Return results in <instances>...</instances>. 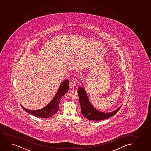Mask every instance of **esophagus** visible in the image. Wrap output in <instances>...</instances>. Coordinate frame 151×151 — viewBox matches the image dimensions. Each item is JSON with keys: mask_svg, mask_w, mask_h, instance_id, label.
Returning <instances> with one entry per match:
<instances>
[{"mask_svg": "<svg viewBox=\"0 0 151 151\" xmlns=\"http://www.w3.org/2000/svg\"><path fill=\"white\" fill-rule=\"evenodd\" d=\"M76 79L73 78L72 80L70 81V86H71V88H74L75 86H76Z\"/></svg>", "mask_w": 151, "mask_h": 151, "instance_id": "esophagus-1", "label": "esophagus"}]
</instances>
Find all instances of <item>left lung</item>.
I'll use <instances>...</instances> for the list:
<instances>
[{"mask_svg":"<svg viewBox=\"0 0 151 151\" xmlns=\"http://www.w3.org/2000/svg\"><path fill=\"white\" fill-rule=\"evenodd\" d=\"M78 94L82 115L91 121H101L111 117L115 115L121 108L122 106L116 110L110 113L100 112L91 105L84 88L81 86L78 88Z\"/></svg>","mask_w":151,"mask_h":151,"instance_id":"8db88e82","label":"left lung"}]
</instances>
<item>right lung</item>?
<instances>
[{
	"instance_id": "right-lung-1",
	"label": "right lung",
	"mask_w": 151,
	"mask_h": 151,
	"mask_svg": "<svg viewBox=\"0 0 151 151\" xmlns=\"http://www.w3.org/2000/svg\"><path fill=\"white\" fill-rule=\"evenodd\" d=\"M69 89V80H65L62 82L59 89L53 99L47 106L40 110H28L21 105L23 109L29 114L41 118H48L53 116L58 110L60 101L63 95L67 93Z\"/></svg>"
}]
</instances>
